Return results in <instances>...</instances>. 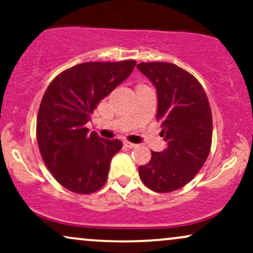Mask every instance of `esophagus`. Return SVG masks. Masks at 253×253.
Listing matches in <instances>:
<instances>
[{"label":"esophagus","mask_w":253,"mask_h":253,"mask_svg":"<svg viewBox=\"0 0 253 253\" xmlns=\"http://www.w3.org/2000/svg\"><path fill=\"white\" fill-rule=\"evenodd\" d=\"M124 145H125V146L128 147V149H134V147H136V144L129 143V141H127V140L124 141Z\"/></svg>","instance_id":"34e87169"}]
</instances>
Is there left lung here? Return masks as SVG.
<instances>
[{
  "mask_svg": "<svg viewBox=\"0 0 253 253\" xmlns=\"http://www.w3.org/2000/svg\"><path fill=\"white\" fill-rule=\"evenodd\" d=\"M138 70L157 90V119L167 149L151 152L139 176L156 193H170L188 184L207 161L213 120L207 95L189 72L171 63H140Z\"/></svg>",
  "mask_w": 253,
  "mask_h": 253,
  "instance_id": "1",
  "label": "left lung"
}]
</instances>
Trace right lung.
<instances>
[{
    "label": "right lung",
    "instance_id": "add662e5",
    "mask_svg": "<svg viewBox=\"0 0 253 253\" xmlns=\"http://www.w3.org/2000/svg\"><path fill=\"white\" fill-rule=\"evenodd\" d=\"M135 64H78L58 75L46 89L38 112V145L47 169L66 189L91 194L106 183L110 161L123 143L89 133L86 123L100 101L129 76Z\"/></svg>",
    "mask_w": 253,
    "mask_h": 253
}]
</instances>
